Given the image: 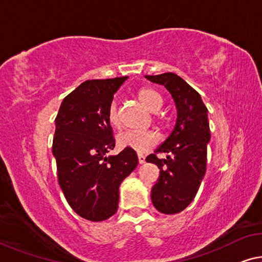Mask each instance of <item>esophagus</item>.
Instances as JSON below:
<instances>
[{
  "instance_id": "obj_1",
  "label": "esophagus",
  "mask_w": 262,
  "mask_h": 262,
  "mask_svg": "<svg viewBox=\"0 0 262 262\" xmlns=\"http://www.w3.org/2000/svg\"><path fill=\"white\" fill-rule=\"evenodd\" d=\"M138 159H139V163L143 164L146 162V156L142 155V154H138Z\"/></svg>"
}]
</instances>
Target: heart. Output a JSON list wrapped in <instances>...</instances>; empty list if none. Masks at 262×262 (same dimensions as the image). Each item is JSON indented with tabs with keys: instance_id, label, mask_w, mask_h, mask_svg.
Returning a JSON list of instances; mask_svg holds the SVG:
<instances>
[{
	"instance_id": "1",
	"label": "heart",
	"mask_w": 262,
	"mask_h": 262,
	"mask_svg": "<svg viewBox=\"0 0 262 262\" xmlns=\"http://www.w3.org/2000/svg\"><path fill=\"white\" fill-rule=\"evenodd\" d=\"M138 97L143 106L151 112H157L163 105V99L156 90L143 87L138 92ZM107 119L113 127L121 126L119 108L116 102L113 101L108 107ZM159 142V135L154 130H127L118 136V143L123 148H130L138 152L147 151L149 148Z\"/></svg>"
}]
</instances>
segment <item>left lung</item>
<instances>
[{"label": "left lung", "mask_w": 262, "mask_h": 262, "mask_svg": "<svg viewBox=\"0 0 262 262\" xmlns=\"http://www.w3.org/2000/svg\"><path fill=\"white\" fill-rule=\"evenodd\" d=\"M146 78L163 85L171 94L177 108L172 133L146 159L160 169L159 180L151 189V202L162 213H180L196 197L206 171L210 141L207 108L197 91L176 73L167 72ZM159 152L169 155L161 160L156 156Z\"/></svg>", "instance_id": "left-lung-1"}]
</instances>
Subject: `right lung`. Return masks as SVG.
Masks as SVG:
<instances>
[{"label": "right lung", "mask_w": 262, "mask_h": 262, "mask_svg": "<svg viewBox=\"0 0 262 262\" xmlns=\"http://www.w3.org/2000/svg\"><path fill=\"white\" fill-rule=\"evenodd\" d=\"M126 79L84 81L66 95L56 116L52 152L58 183L74 212L91 222L116 212L119 186L139 163L130 148L107 156L115 147L107 112Z\"/></svg>", "instance_id": "obj_1"}]
</instances>
